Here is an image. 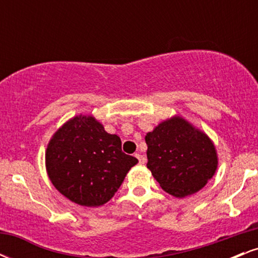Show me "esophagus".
<instances>
[{"label":"esophagus","mask_w":258,"mask_h":258,"mask_svg":"<svg viewBox=\"0 0 258 258\" xmlns=\"http://www.w3.org/2000/svg\"><path fill=\"white\" fill-rule=\"evenodd\" d=\"M135 156H136V158L138 159L139 164H142V165H143V164H146V158H144V156L142 155V154H139V153H136V154H135Z\"/></svg>","instance_id":"esophagus-1"}]
</instances>
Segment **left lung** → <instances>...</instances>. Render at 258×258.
<instances>
[{
	"mask_svg": "<svg viewBox=\"0 0 258 258\" xmlns=\"http://www.w3.org/2000/svg\"><path fill=\"white\" fill-rule=\"evenodd\" d=\"M146 143L147 167L160 186L176 198L199 191L217 170L214 142L178 115L148 132Z\"/></svg>",
	"mask_w": 258,
	"mask_h": 258,
	"instance_id": "8db88e82",
	"label": "left lung"
}]
</instances>
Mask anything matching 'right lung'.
Listing matches in <instances>:
<instances>
[{"label": "right lung", "mask_w": 258, "mask_h": 258, "mask_svg": "<svg viewBox=\"0 0 258 258\" xmlns=\"http://www.w3.org/2000/svg\"><path fill=\"white\" fill-rule=\"evenodd\" d=\"M46 170L60 194L81 206L104 205L138 162L122 153L119 136L110 135L92 115H76L59 127L46 149Z\"/></svg>", "instance_id": "obj_1"}]
</instances>
